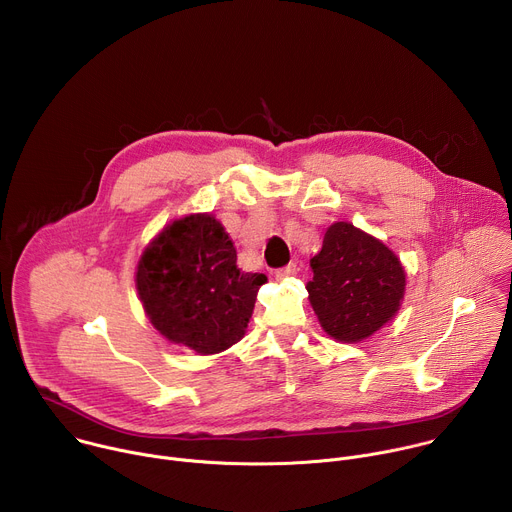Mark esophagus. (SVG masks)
<instances>
[{"label": "esophagus", "instance_id": "34e87169", "mask_svg": "<svg viewBox=\"0 0 512 512\" xmlns=\"http://www.w3.org/2000/svg\"><path fill=\"white\" fill-rule=\"evenodd\" d=\"M298 269H300V267H298L296 263H289V265H285V267H281V269H275L273 275H275V279H285V277L296 275Z\"/></svg>", "mask_w": 512, "mask_h": 512}]
</instances>
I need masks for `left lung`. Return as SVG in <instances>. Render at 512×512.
I'll list each match as a JSON object with an SVG mask.
<instances>
[{"mask_svg": "<svg viewBox=\"0 0 512 512\" xmlns=\"http://www.w3.org/2000/svg\"><path fill=\"white\" fill-rule=\"evenodd\" d=\"M306 289L324 328L338 342H360L385 326L405 294V269L379 239L350 223L328 227L312 257Z\"/></svg>", "mask_w": 512, "mask_h": 512, "instance_id": "1", "label": "left lung"}]
</instances>
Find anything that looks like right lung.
<instances>
[{
	"label": "right lung",
	"instance_id": "obj_1",
	"mask_svg": "<svg viewBox=\"0 0 512 512\" xmlns=\"http://www.w3.org/2000/svg\"><path fill=\"white\" fill-rule=\"evenodd\" d=\"M263 273L237 267V249L212 214L168 225L143 251L135 285L154 328L198 354L223 352L245 336Z\"/></svg>",
	"mask_w": 512,
	"mask_h": 512
}]
</instances>
